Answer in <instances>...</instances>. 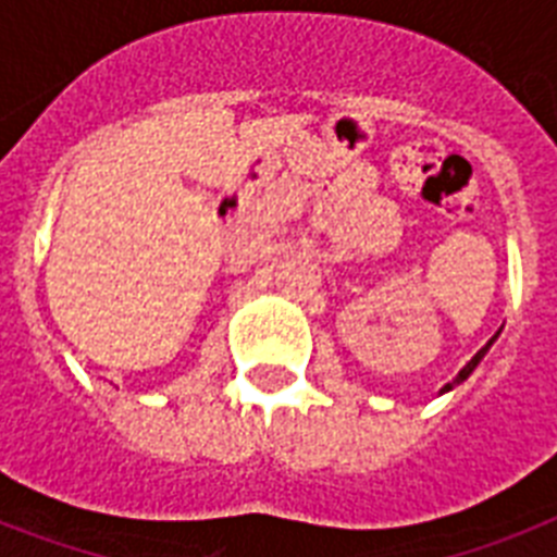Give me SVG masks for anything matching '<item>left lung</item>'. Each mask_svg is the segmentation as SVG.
Listing matches in <instances>:
<instances>
[{
    "mask_svg": "<svg viewBox=\"0 0 557 557\" xmlns=\"http://www.w3.org/2000/svg\"><path fill=\"white\" fill-rule=\"evenodd\" d=\"M497 335H500V332H497ZM497 335H494V338H492V341H488V344H485V347H483V349H480V352H476V356H474V358H471V361H468V364H466V367H462V370H459V375H457V379L450 381V384H445V387H442V389H440V393H448V389H454V387H457V384H462V381H466V379H468V375H471V372H474V367H476V364H480V361H483V356H485V352H488V347H492L494 341H497Z\"/></svg>",
    "mask_w": 557,
    "mask_h": 557,
    "instance_id": "left-lung-1",
    "label": "left lung"
}]
</instances>
